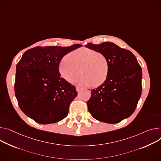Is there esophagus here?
Returning a JSON list of instances; mask_svg holds the SVG:
<instances>
[{
    "mask_svg": "<svg viewBox=\"0 0 161 161\" xmlns=\"http://www.w3.org/2000/svg\"><path fill=\"white\" fill-rule=\"evenodd\" d=\"M76 91H77L78 92H79L81 91V88H80V87H79V86H76Z\"/></svg>",
    "mask_w": 161,
    "mask_h": 161,
    "instance_id": "obj_1",
    "label": "esophagus"
}]
</instances>
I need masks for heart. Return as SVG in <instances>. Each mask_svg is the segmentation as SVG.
<instances>
[{"label": "heart", "mask_w": 161, "mask_h": 161, "mask_svg": "<svg viewBox=\"0 0 161 161\" xmlns=\"http://www.w3.org/2000/svg\"><path fill=\"white\" fill-rule=\"evenodd\" d=\"M80 69L82 76L76 81L78 86H91L94 84L97 86L107 79L108 64L103 53L82 47L69 53L58 66L61 77L70 83L78 78Z\"/></svg>", "instance_id": "1"}]
</instances>
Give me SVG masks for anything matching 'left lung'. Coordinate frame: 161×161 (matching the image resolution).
<instances>
[{"mask_svg": "<svg viewBox=\"0 0 161 161\" xmlns=\"http://www.w3.org/2000/svg\"><path fill=\"white\" fill-rule=\"evenodd\" d=\"M85 47L103 53L108 64L106 80L91 91L88 110L99 121L119 123L134 112L141 97V67L132 53L112 42L89 43Z\"/></svg>", "mask_w": 161, "mask_h": 161, "instance_id": "1", "label": "left lung"}]
</instances>
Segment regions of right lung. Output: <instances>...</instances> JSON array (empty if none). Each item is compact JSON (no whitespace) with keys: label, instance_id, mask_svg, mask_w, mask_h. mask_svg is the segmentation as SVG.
I'll use <instances>...</instances> for the list:
<instances>
[{"label":"right lung","instance_id":"right-lung-1","mask_svg":"<svg viewBox=\"0 0 161 161\" xmlns=\"http://www.w3.org/2000/svg\"><path fill=\"white\" fill-rule=\"evenodd\" d=\"M36 47L26 51L16 67L14 93L21 110L39 124L64 119L77 96L74 85L60 75L63 57L81 47Z\"/></svg>","mask_w":161,"mask_h":161}]
</instances>
